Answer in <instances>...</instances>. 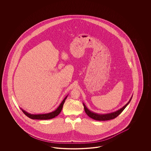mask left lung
Returning a JSON list of instances; mask_svg holds the SVG:
<instances>
[{
	"instance_id": "obj_1",
	"label": "left lung",
	"mask_w": 151,
	"mask_h": 151,
	"mask_svg": "<svg viewBox=\"0 0 151 151\" xmlns=\"http://www.w3.org/2000/svg\"><path fill=\"white\" fill-rule=\"evenodd\" d=\"M132 99V97L131 98V99L128 101V103L125 106H124V107L119 109V110L114 112H112L111 114H95L93 113L91 111H90V110L87 109V107H86V106L84 104L83 106H84V109H85V111L86 112V114L91 119H93L95 120H97V121H107V120H110V119H112L117 117L119 114H120L124 110V109L126 107V106L128 105V104L130 102V101Z\"/></svg>"
}]
</instances>
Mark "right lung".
<instances>
[{
    "label": "right lung",
    "instance_id": "right-lung-1",
    "mask_svg": "<svg viewBox=\"0 0 151 151\" xmlns=\"http://www.w3.org/2000/svg\"><path fill=\"white\" fill-rule=\"evenodd\" d=\"M66 98H67V96L65 97L64 100L62 101V102L58 107V108L55 110V111L52 112L51 113H49V114H30L27 112L26 111H25L24 110H22V109H21V110L23 111V113L27 116L29 117L30 119H53L56 116H57L58 114H60V113L61 112L62 109L63 107L65 101L66 99Z\"/></svg>",
    "mask_w": 151,
    "mask_h": 151
}]
</instances>
